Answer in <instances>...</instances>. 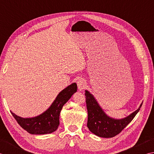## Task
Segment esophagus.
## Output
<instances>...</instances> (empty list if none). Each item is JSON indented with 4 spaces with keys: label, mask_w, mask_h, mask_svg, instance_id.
<instances>
[{
    "label": "esophagus",
    "mask_w": 154,
    "mask_h": 154,
    "mask_svg": "<svg viewBox=\"0 0 154 154\" xmlns=\"http://www.w3.org/2000/svg\"><path fill=\"white\" fill-rule=\"evenodd\" d=\"M77 85H78V90H79L80 91H82L86 88V82L84 79H80V80H78V81L77 82Z\"/></svg>",
    "instance_id": "34e87169"
}]
</instances>
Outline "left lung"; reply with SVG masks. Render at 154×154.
<instances>
[{"mask_svg": "<svg viewBox=\"0 0 154 154\" xmlns=\"http://www.w3.org/2000/svg\"><path fill=\"white\" fill-rule=\"evenodd\" d=\"M85 96L88 109L87 127L97 136L106 138L114 137L120 134L136 116L142 105V103L138 109L127 117L115 119L106 114L95 97L89 91L85 90Z\"/></svg>", "mask_w": 154, "mask_h": 154, "instance_id": "8db88e82", "label": "left lung"}]
</instances>
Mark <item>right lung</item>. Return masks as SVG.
I'll use <instances>...</instances> for the list:
<instances>
[{
	"label": "right lung",
	"instance_id": "1",
	"mask_svg": "<svg viewBox=\"0 0 154 154\" xmlns=\"http://www.w3.org/2000/svg\"><path fill=\"white\" fill-rule=\"evenodd\" d=\"M77 91V84L72 83L60 92L51 106L42 114L33 118H24L11 114L18 124L31 134L41 135L54 132L60 124L59 117L63 106Z\"/></svg>",
	"mask_w": 154,
	"mask_h": 154
}]
</instances>
